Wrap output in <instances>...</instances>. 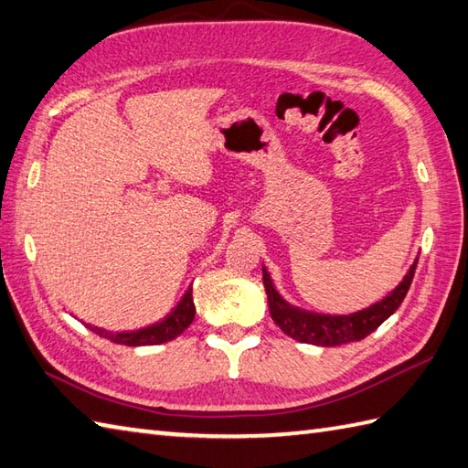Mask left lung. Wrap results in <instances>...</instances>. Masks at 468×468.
<instances>
[{
  "label": "left lung",
  "instance_id": "8db88e82",
  "mask_svg": "<svg viewBox=\"0 0 468 468\" xmlns=\"http://www.w3.org/2000/svg\"><path fill=\"white\" fill-rule=\"evenodd\" d=\"M416 263H419V257H416L414 263L410 265V270L404 275V280L396 285L394 290L384 297V300L347 315L315 314V312H307V310H302V307L292 305L290 302L283 300L280 292L275 290L271 275L263 265V285H265L267 302H270V314L283 334H287L302 344L330 347V346L360 342L366 335H370L378 325L384 324L396 310H399L406 293L410 290Z\"/></svg>",
  "mask_w": 468,
  "mask_h": 468
}]
</instances>
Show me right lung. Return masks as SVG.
Segmentation results:
<instances>
[{"instance_id": "obj_1", "label": "right lung", "mask_w": 468, "mask_h": 468, "mask_svg": "<svg viewBox=\"0 0 468 468\" xmlns=\"http://www.w3.org/2000/svg\"><path fill=\"white\" fill-rule=\"evenodd\" d=\"M195 320V303H193V287H188L185 295L181 297V302L176 303L175 310L168 314L165 320L156 322L153 325L141 327V330H131V332H108L102 330L98 325L86 324L94 334L101 337H106L114 344H122V346H156V344H165L175 340L176 335H181L191 322Z\"/></svg>"}]
</instances>
